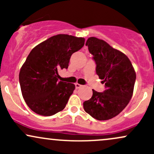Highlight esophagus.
Masks as SVG:
<instances>
[{
  "mask_svg": "<svg viewBox=\"0 0 154 154\" xmlns=\"http://www.w3.org/2000/svg\"><path fill=\"white\" fill-rule=\"evenodd\" d=\"M81 87H82V85H79V83H75L76 89H79V88H80Z\"/></svg>",
  "mask_w": 154,
  "mask_h": 154,
  "instance_id": "34e87169",
  "label": "esophagus"
}]
</instances>
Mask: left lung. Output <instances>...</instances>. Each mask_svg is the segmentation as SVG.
Wrapping results in <instances>:
<instances>
[{
	"mask_svg": "<svg viewBox=\"0 0 154 154\" xmlns=\"http://www.w3.org/2000/svg\"><path fill=\"white\" fill-rule=\"evenodd\" d=\"M85 45L93 56L96 74L105 83L106 90L103 93L93 90V96L83 103V107L95 119H110L118 115L131 99L136 79L135 69L126 55L103 40L91 37Z\"/></svg>",
	"mask_w": 154,
	"mask_h": 154,
	"instance_id": "obj_1",
	"label": "left lung"
}]
</instances>
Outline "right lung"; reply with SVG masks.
<instances>
[{
  "mask_svg": "<svg viewBox=\"0 0 154 154\" xmlns=\"http://www.w3.org/2000/svg\"><path fill=\"white\" fill-rule=\"evenodd\" d=\"M85 38L60 34L35 46L19 72L22 96L32 111L52 116L66 106L75 85L59 81L58 70L67 69L72 54L80 50Z\"/></svg>",
  "mask_w": 154,
  "mask_h": 154,
  "instance_id": "obj_1",
  "label": "right lung"
}]
</instances>
